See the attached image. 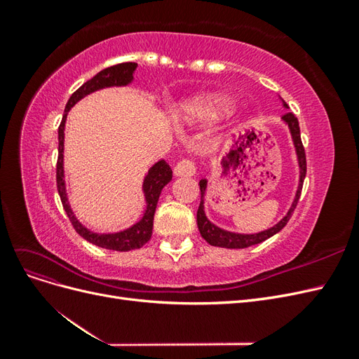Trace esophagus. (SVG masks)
<instances>
[{"label":"esophagus","instance_id":"esophagus-1","mask_svg":"<svg viewBox=\"0 0 359 359\" xmlns=\"http://www.w3.org/2000/svg\"><path fill=\"white\" fill-rule=\"evenodd\" d=\"M194 172H196V168H194L193 163L187 158L181 160L178 165L173 168V173H175V177H193Z\"/></svg>","mask_w":359,"mask_h":359}]
</instances>
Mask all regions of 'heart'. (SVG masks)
<instances>
[{
    "mask_svg": "<svg viewBox=\"0 0 359 359\" xmlns=\"http://www.w3.org/2000/svg\"><path fill=\"white\" fill-rule=\"evenodd\" d=\"M233 102L224 95H210L205 99H196L181 107V116L191 121H217L232 114Z\"/></svg>",
    "mask_w": 359,
    "mask_h": 359,
    "instance_id": "1",
    "label": "heart"
}]
</instances>
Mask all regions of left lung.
<instances>
[{"instance_id":"obj_1","label":"left lung","mask_w":359,"mask_h":359,"mask_svg":"<svg viewBox=\"0 0 359 359\" xmlns=\"http://www.w3.org/2000/svg\"><path fill=\"white\" fill-rule=\"evenodd\" d=\"M281 106H283V109H289V106L286 104V102L278 97ZM281 121L283 124L289 128V133L292 137V144L293 148H295V154H297V161H298V169H299V178H298V187H297V193H295V198L292 201L290 208L287 210V212L285 214L283 219H281L278 223H276L274 226H271L269 229H265L262 232H257V233H238V232H231V231H226L222 229V227L215 226L214 223H211L208 220V217L205 214V194H206V189H208V180H201L199 181V187H201V205H199V210H198V215H196V220H198V227H199V232L202 235L203 240L208 243L210 245L214 247H223V248H247L250 245H255L259 243H264L268 238H271L273 235H276L277 232H280L283 227L286 226V223L289 222L290 215L293 212V210L297 208V203L298 199L301 196V189H302V182L304 178H306V172H307V163H306V153H304V147L301 142V135H299V124H298V119L297 116L286 112L283 116H281Z\"/></svg>"}]
</instances>
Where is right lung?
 Here are the masks:
<instances>
[{
	"label": "right lung",
	"instance_id": "1",
	"mask_svg": "<svg viewBox=\"0 0 359 359\" xmlns=\"http://www.w3.org/2000/svg\"><path fill=\"white\" fill-rule=\"evenodd\" d=\"M137 69L136 62H123L116 64V66L107 67L102 72L97 73L93 79L86 81L81 88L76 90L69 99L64 115L61 119V124L58 128V163H57V187L58 194L61 198L64 211L67 212L69 219L83 240L88 243L107 248V250H116V252H130V250L140 248L145 245L151 235H153V222H154V212L157 208V202L160 198V193L163 187L172 180V169L169 168L165 160H158L153 166L148 169L145 173V178L142 182V193L145 196V210L140 219L124 231L114 232V233H97L85 227L78 217L74 215L72 206L69 203L67 189H66V175H64V130H66L67 115L72 107L82 100L83 97L90 95L95 91H100L104 88H112V86H127L133 82V74Z\"/></svg>",
	"mask_w": 359,
	"mask_h": 359
}]
</instances>
